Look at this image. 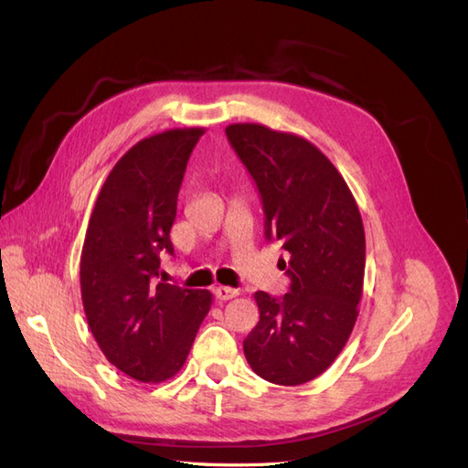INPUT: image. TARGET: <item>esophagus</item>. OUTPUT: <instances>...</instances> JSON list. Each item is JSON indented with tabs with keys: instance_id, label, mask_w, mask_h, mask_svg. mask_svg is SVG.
<instances>
[{
	"instance_id": "34e87169",
	"label": "esophagus",
	"mask_w": 468,
	"mask_h": 468,
	"mask_svg": "<svg viewBox=\"0 0 468 468\" xmlns=\"http://www.w3.org/2000/svg\"><path fill=\"white\" fill-rule=\"evenodd\" d=\"M239 292L236 291V289H232V287H217L215 289V296L218 301H230V299H234V296H238Z\"/></svg>"
}]
</instances>
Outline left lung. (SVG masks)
<instances>
[{
  "label": "left lung",
  "instance_id": "left-lung-1",
  "mask_svg": "<svg viewBox=\"0 0 468 468\" xmlns=\"http://www.w3.org/2000/svg\"><path fill=\"white\" fill-rule=\"evenodd\" d=\"M260 189L267 239L289 251L282 299L253 294L260 322L244 356L261 378L296 387L316 378L346 347L359 316L365 230L346 179L306 138L258 122L226 126Z\"/></svg>",
  "mask_w": 468,
  "mask_h": 468
}]
</instances>
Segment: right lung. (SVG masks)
Returning a JSON list of instances; mask_svg holds the SVG:
<instances>
[{
  "instance_id": "1",
  "label": "right lung",
  "mask_w": 468,
  "mask_h": 468,
  "mask_svg": "<svg viewBox=\"0 0 468 468\" xmlns=\"http://www.w3.org/2000/svg\"><path fill=\"white\" fill-rule=\"evenodd\" d=\"M205 129H169L136 143L111 169L80 260L81 303L111 365L140 382L177 375L208 314L212 294L160 281V256L187 160Z\"/></svg>"
}]
</instances>
